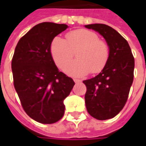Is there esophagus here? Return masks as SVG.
<instances>
[{"instance_id": "34e87169", "label": "esophagus", "mask_w": 146, "mask_h": 146, "mask_svg": "<svg viewBox=\"0 0 146 146\" xmlns=\"http://www.w3.org/2000/svg\"><path fill=\"white\" fill-rule=\"evenodd\" d=\"M74 82H75V83H76V84H78V83H80V80H76V79H75V80H74Z\"/></svg>"}]
</instances>
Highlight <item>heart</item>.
<instances>
[{"label":"heart","mask_w":146,"mask_h":146,"mask_svg":"<svg viewBox=\"0 0 146 146\" xmlns=\"http://www.w3.org/2000/svg\"><path fill=\"white\" fill-rule=\"evenodd\" d=\"M66 40L54 37L50 44V54L53 62L60 69H64L76 51L78 58L66 68L69 76L82 77L102 70L109 60L110 49L107 44L99 40L93 31L79 29L68 32Z\"/></svg>","instance_id":"b5f03b06"}]
</instances>
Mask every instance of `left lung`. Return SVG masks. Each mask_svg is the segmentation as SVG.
<instances>
[{"instance_id": "1", "label": "left lung", "mask_w": 146, "mask_h": 146, "mask_svg": "<svg viewBox=\"0 0 146 146\" xmlns=\"http://www.w3.org/2000/svg\"><path fill=\"white\" fill-rule=\"evenodd\" d=\"M102 36L110 49L107 64L98 76L84 80L88 114L99 120L114 118L126 103L133 82L135 62L128 43L114 28L101 23L84 26Z\"/></svg>"}]
</instances>
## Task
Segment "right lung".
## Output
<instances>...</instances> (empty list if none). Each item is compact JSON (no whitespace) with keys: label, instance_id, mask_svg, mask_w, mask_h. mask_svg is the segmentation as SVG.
Here are the masks:
<instances>
[{"label":"right lung","instance_id":"right-lung-1","mask_svg":"<svg viewBox=\"0 0 146 146\" xmlns=\"http://www.w3.org/2000/svg\"><path fill=\"white\" fill-rule=\"evenodd\" d=\"M68 26L41 23L17 44L12 59L14 85L25 112L39 123H54L64 115V100L75 85L59 71L50 54L53 39Z\"/></svg>","mask_w":146,"mask_h":146}]
</instances>
